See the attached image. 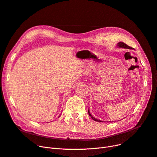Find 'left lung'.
Listing matches in <instances>:
<instances>
[{
  "mask_svg": "<svg viewBox=\"0 0 157 157\" xmlns=\"http://www.w3.org/2000/svg\"><path fill=\"white\" fill-rule=\"evenodd\" d=\"M118 47H120V48H129V49H132V47H129V46H128L127 44H125V43H123V42H119L118 44H117V45ZM88 113H89V115H90V116H91V117L92 118V120H94V121H99V122H101L102 121H101V120H97V119H96V118H95L94 116H92L91 115V113H90V110H88Z\"/></svg>",
  "mask_w": 157,
  "mask_h": 157,
  "instance_id": "1",
  "label": "left lung"
}]
</instances>
